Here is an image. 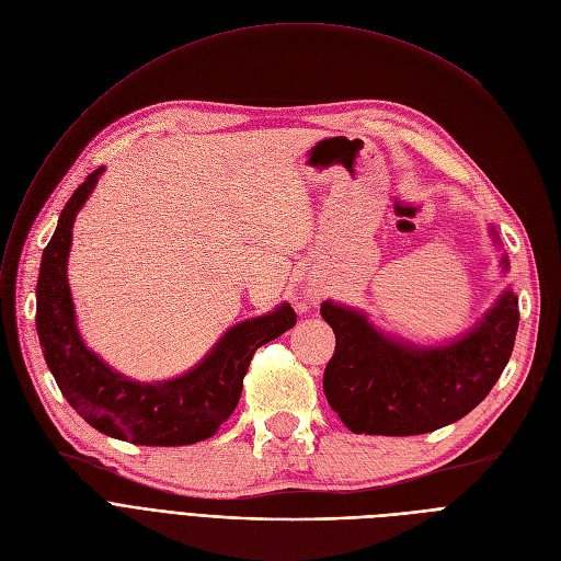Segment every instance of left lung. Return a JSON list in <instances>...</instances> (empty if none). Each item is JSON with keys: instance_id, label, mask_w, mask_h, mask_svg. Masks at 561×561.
<instances>
[{"instance_id": "8db88e82", "label": "left lung", "mask_w": 561, "mask_h": 561, "mask_svg": "<svg viewBox=\"0 0 561 561\" xmlns=\"http://www.w3.org/2000/svg\"><path fill=\"white\" fill-rule=\"evenodd\" d=\"M322 317L335 333L324 394L346 430L415 436L461 420L491 392L514 352L520 312L518 297L504 291L470 333L434 350L394 342L331 301Z\"/></svg>"}]
</instances>
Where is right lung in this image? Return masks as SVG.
<instances>
[{
    "instance_id": "obj_1",
    "label": "right lung",
    "mask_w": 561,
    "mask_h": 561,
    "mask_svg": "<svg viewBox=\"0 0 561 561\" xmlns=\"http://www.w3.org/2000/svg\"><path fill=\"white\" fill-rule=\"evenodd\" d=\"M102 169L77 186L43 251L36 285V329L45 363L68 404L98 432L135 445L175 447L209 438L237 409L257 346L297 324L289 304L232 327L207 358L184 377L157 383L129 381L89 352L75 327L68 287L72 221Z\"/></svg>"
}]
</instances>
